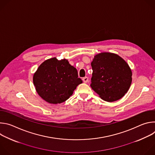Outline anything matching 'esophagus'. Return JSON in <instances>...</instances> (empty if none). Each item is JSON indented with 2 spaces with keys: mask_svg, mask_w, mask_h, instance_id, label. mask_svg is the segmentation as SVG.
Wrapping results in <instances>:
<instances>
[{
  "mask_svg": "<svg viewBox=\"0 0 155 155\" xmlns=\"http://www.w3.org/2000/svg\"><path fill=\"white\" fill-rule=\"evenodd\" d=\"M83 81L84 83H87L88 81V78L87 77H83Z\"/></svg>",
  "mask_w": 155,
  "mask_h": 155,
  "instance_id": "1",
  "label": "esophagus"
}]
</instances>
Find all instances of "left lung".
<instances>
[{"mask_svg": "<svg viewBox=\"0 0 155 155\" xmlns=\"http://www.w3.org/2000/svg\"><path fill=\"white\" fill-rule=\"evenodd\" d=\"M91 64L92 89L107 102L122 98L132 83V74L128 64L117 54L103 52L95 55Z\"/></svg>", "mask_w": 155, "mask_h": 155, "instance_id": "1", "label": "left lung"}]
</instances>
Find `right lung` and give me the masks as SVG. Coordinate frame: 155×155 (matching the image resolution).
<instances>
[{
	"label": "right lung",
	"instance_id": "obj_1",
	"mask_svg": "<svg viewBox=\"0 0 155 155\" xmlns=\"http://www.w3.org/2000/svg\"><path fill=\"white\" fill-rule=\"evenodd\" d=\"M77 70L68 60L56 58L47 59L38 68L33 83L38 94L46 102L58 104L68 100L82 83Z\"/></svg>",
	"mask_w": 155,
	"mask_h": 155
}]
</instances>
